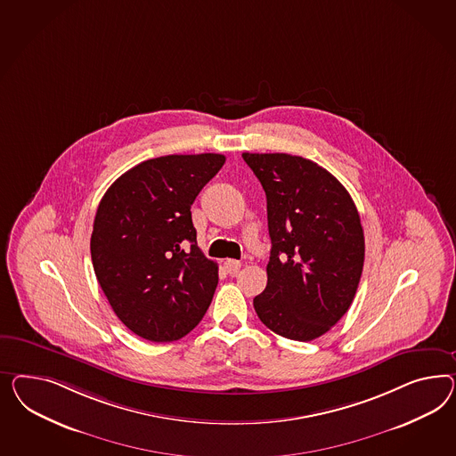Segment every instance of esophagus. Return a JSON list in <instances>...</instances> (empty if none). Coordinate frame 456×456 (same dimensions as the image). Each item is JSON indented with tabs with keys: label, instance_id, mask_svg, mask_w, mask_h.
<instances>
[{
	"label": "esophagus",
	"instance_id": "obj_1",
	"mask_svg": "<svg viewBox=\"0 0 456 456\" xmlns=\"http://www.w3.org/2000/svg\"><path fill=\"white\" fill-rule=\"evenodd\" d=\"M240 262L239 260L234 259H227L224 262V267H225V271L229 272V273H237V272L240 271Z\"/></svg>",
	"mask_w": 456,
	"mask_h": 456
}]
</instances>
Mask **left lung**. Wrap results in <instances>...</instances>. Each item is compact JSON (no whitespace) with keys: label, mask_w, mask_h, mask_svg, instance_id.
Wrapping results in <instances>:
<instances>
[{"label":"left lung","mask_w":456,"mask_h":456,"mask_svg":"<svg viewBox=\"0 0 456 456\" xmlns=\"http://www.w3.org/2000/svg\"><path fill=\"white\" fill-rule=\"evenodd\" d=\"M242 158L267 197V287L254 298L260 322L290 340L329 332L352 305L365 239L357 208L332 174L282 152Z\"/></svg>","instance_id":"1"}]
</instances>
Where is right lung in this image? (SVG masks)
<instances>
[{
  "mask_svg": "<svg viewBox=\"0 0 456 456\" xmlns=\"http://www.w3.org/2000/svg\"><path fill=\"white\" fill-rule=\"evenodd\" d=\"M224 162L210 152L144 160L99 202L94 273L118 319L146 340L183 338L209 308L219 269L197 247L191 206Z\"/></svg>",
  "mask_w": 456,
  "mask_h": 456,
  "instance_id": "right-lung-1",
  "label": "right lung"
}]
</instances>
